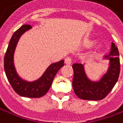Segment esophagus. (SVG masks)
<instances>
[{
    "label": "esophagus",
    "mask_w": 123,
    "mask_h": 123,
    "mask_svg": "<svg viewBox=\"0 0 123 123\" xmlns=\"http://www.w3.org/2000/svg\"><path fill=\"white\" fill-rule=\"evenodd\" d=\"M64 62H65L66 64H68V65L71 64V63H72V59H71V57H69V56L66 57L65 59H64Z\"/></svg>",
    "instance_id": "1"
}]
</instances>
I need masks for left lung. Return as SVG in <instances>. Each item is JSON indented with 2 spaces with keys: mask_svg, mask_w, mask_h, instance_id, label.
Listing matches in <instances>:
<instances>
[{
  "mask_svg": "<svg viewBox=\"0 0 123 123\" xmlns=\"http://www.w3.org/2000/svg\"><path fill=\"white\" fill-rule=\"evenodd\" d=\"M104 57L110 60V67L107 72L98 82H93L87 78L83 64L78 63L72 64L74 70L72 88L74 93L80 98L101 100L110 93L116 84L120 72V64L119 51L114 43H112L110 53L105 55Z\"/></svg>",
  "mask_w": 123,
  "mask_h": 123,
  "instance_id": "8db88e82",
  "label": "left lung"
}]
</instances>
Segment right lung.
Here are the masks:
<instances>
[{
    "instance_id": "add662e5",
    "label": "right lung",
    "mask_w": 123,
    "mask_h": 123,
    "mask_svg": "<svg viewBox=\"0 0 123 123\" xmlns=\"http://www.w3.org/2000/svg\"><path fill=\"white\" fill-rule=\"evenodd\" d=\"M32 28L29 25H24L12 35L4 57V69L7 79L13 89L21 96L28 98H40L49 91L54 78L61 67L64 66V60L51 64L40 78L33 82L22 80L17 74L13 65V54L21 35Z\"/></svg>"
}]
</instances>
